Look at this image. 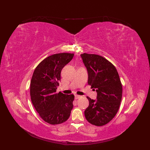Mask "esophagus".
<instances>
[{"instance_id": "esophagus-1", "label": "esophagus", "mask_w": 150, "mask_h": 150, "mask_svg": "<svg viewBox=\"0 0 150 150\" xmlns=\"http://www.w3.org/2000/svg\"><path fill=\"white\" fill-rule=\"evenodd\" d=\"M81 97V96H78V95H75V99H78V98H80Z\"/></svg>"}]
</instances>
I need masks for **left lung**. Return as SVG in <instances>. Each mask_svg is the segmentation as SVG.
<instances>
[{"label": "left lung", "instance_id": "1", "mask_svg": "<svg viewBox=\"0 0 150 150\" xmlns=\"http://www.w3.org/2000/svg\"><path fill=\"white\" fill-rule=\"evenodd\" d=\"M81 57L88 73V84L96 89V100L87 97L89 105L84 115L90 123L101 127L111 121L119 109L122 85L115 66L106 58L83 53Z\"/></svg>", "mask_w": 150, "mask_h": 150}]
</instances>
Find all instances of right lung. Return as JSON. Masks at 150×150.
<instances>
[{
  "label": "right lung",
  "mask_w": 150,
  "mask_h": 150,
  "mask_svg": "<svg viewBox=\"0 0 150 150\" xmlns=\"http://www.w3.org/2000/svg\"><path fill=\"white\" fill-rule=\"evenodd\" d=\"M74 53L54 54L36 67L30 82L31 102L42 119L51 125L64 123L73 108V94L56 93L62 68L72 59Z\"/></svg>",
  "instance_id": "1"
}]
</instances>
